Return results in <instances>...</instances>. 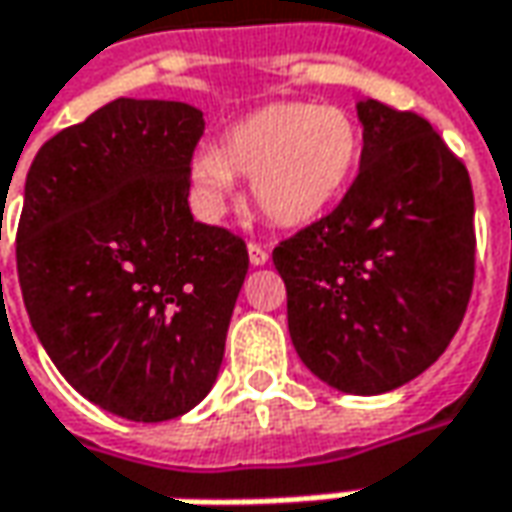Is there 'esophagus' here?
Segmentation results:
<instances>
[{
  "label": "esophagus",
  "mask_w": 512,
  "mask_h": 512,
  "mask_svg": "<svg viewBox=\"0 0 512 512\" xmlns=\"http://www.w3.org/2000/svg\"><path fill=\"white\" fill-rule=\"evenodd\" d=\"M248 256L253 267H262V264H267V259H270V253H267V248H262V245H248Z\"/></svg>",
  "instance_id": "esophagus-1"
}]
</instances>
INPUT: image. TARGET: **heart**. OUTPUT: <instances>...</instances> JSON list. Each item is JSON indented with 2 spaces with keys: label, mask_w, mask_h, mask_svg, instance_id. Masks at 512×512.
<instances>
[{
  "label": "heart",
  "mask_w": 512,
  "mask_h": 512,
  "mask_svg": "<svg viewBox=\"0 0 512 512\" xmlns=\"http://www.w3.org/2000/svg\"><path fill=\"white\" fill-rule=\"evenodd\" d=\"M360 160L363 135L349 112L284 101L233 123L219 146L197 149L188 180L205 219L225 214L233 177H245L264 219L279 228H307L344 200Z\"/></svg>",
  "instance_id": "1"
}]
</instances>
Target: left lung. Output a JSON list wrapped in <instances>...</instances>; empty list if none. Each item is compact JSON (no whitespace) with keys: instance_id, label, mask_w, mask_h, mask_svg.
I'll list each match as a JSON object with an SVG mask.
<instances>
[{"instance_id":"8db88e82","label":"left lung","mask_w":512,"mask_h":512,"mask_svg":"<svg viewBox=\"0 0 512 512\" xmlns=\"http://www.w3.org/2000/svg\"><path fill=\"white\" fill-rule=\"evenodd\" d=\"M341 205L273 250L301 363L344 394L403 386L448 349L473 287V191L431 123L363 98Z\"/></svg>"}]
</instances>
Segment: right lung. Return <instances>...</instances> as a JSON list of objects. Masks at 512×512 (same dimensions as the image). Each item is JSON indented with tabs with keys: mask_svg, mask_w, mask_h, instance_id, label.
Returning a JSON list of instances; mask_svg holds the SVG:
<instances>
[{
	"mask_svg": "<svg viewBox=\"0 0 512 512\" xmlns=\"http://www.w3.org/2000/svg\"><path fill=\"white\" fill-rule=\"evenodd\" d=\"M202 112L118 98L50 137L24 180L16 267L30 324L78 394L174 420L216 383L248 248L188 208Z\"/></svg>",
	"mask_w": 512,
	"mask_h": 512,
	"instance_id": "add662e5",
	"label": "right lung"
}]
</instances>
